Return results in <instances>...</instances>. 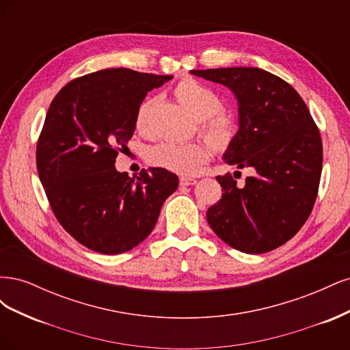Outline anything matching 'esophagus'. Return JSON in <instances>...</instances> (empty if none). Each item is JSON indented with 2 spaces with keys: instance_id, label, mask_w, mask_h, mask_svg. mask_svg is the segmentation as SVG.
<instances>
[{
  "instance_id": "obj_1",
  "label": "esophagus",
  "mask_w": 350,
  "mask_h": 350,
  "mask_svg": "<svg viewBox=\"0 0 350 350\" xmlns=\"http://www.w3.org/2000/svg\"><path fill=\"white\" fill-rule=\"evenodd\" d=\"M197 181L194 178H179V184H181L183 187H189V185H194Z\"/></svg>"
}]
</instances>
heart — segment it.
<instances>
[{
	"mask_svg": "<svg viewBox=\"0 0 350 350\" xmlns=\"http://www.w3.org/2000/svg\"><path fill=\"white\" fill-rule=\"evenodd\" d=\"M174 94L179 103L194 115L200 122V133L217 150H225L234 142L238 133V121L224 109V100L219 94L201 81L187 77L179 80ZM156 96L144 98L134 113L135 130L149 135L153 130V113L157 108ZM210 157L208 147L200 142L171 143L162 142L147 150L149 163L183 176L197 175Z\"/></svg>",
	"mask_w": 350,
	"mask_h": 350,
	"instance_id": "heart-1",
	"label": "heart"
}]
</instances>
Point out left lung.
Wrapping results in <instances>:
<instances>
[{"instance_id": "1", "label": "left lung", "mask_w": 350, "mask_h": 350, "mask_svg": "<svg viewBox=\"0 0 350 350\" xmlns=\"http://www.w3.org/2000/svg\"><path fill=\"white\" fill-rule=\"evenodd\" d=\"M191 72L235 93L239 130L224 161L256 171L243 185L230 174L216 176L224 194L207 210L210 228L242 252L283 245L304 226L319 194L323 142L308 107L289 83L261 68Z\"/></svg>"}]
</instances>
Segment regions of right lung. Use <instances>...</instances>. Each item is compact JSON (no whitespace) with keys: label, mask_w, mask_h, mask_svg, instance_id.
<instances>
[{"label":"right lung","mask_w":350,"mask_h":350,"mask_svg":"<svg viewBox=\"0 0 350 350\" xmlns=\"http://www.w3.org/2000/svg\"><path fill=\"white\" fill-rule=\"evenodd\" d=\"M171 79L100 70L67 83L49 105L36 144L39 179L61 226L92 251L121 254L139 245L178 187V176L163 167L143 169L137 181L115 169L139 103Z\"/></svg>","instance_id":"1"}]
</instances>
